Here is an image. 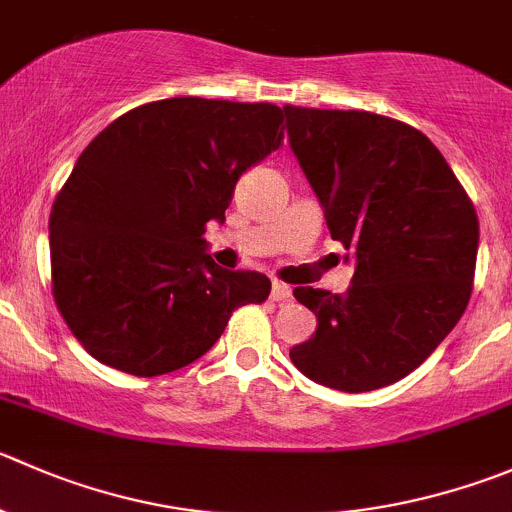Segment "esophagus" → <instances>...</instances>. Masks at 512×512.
<instances>
[{"label":"esophagus","instance_id":"34e87169","mask_svg":"<svg viewBox=\"0 0 512 512\" xmlns=\"http://www.w3.org/2000/svg\"><path fill=\"white\" fill-rule=\"evenodd\" d=\"M270 295H272V300H275V302H287L292 297V290L285 285V282H277L275 280V282H272V292H270Z\"/></svg>","mask_w":512,"mask_h":512}]
</instances>
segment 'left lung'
I'll list each match as a JSON object with an SVG mask.
<instances>
[{
    "mask_svg": "<svg viewBox=\"0 0 512 512\" xmlns=\"http://www.w3.org/2000/svg\"><path fill=\"white\" fill-rule=\"evenodd\" d=\"M290 147L355 262L342 295L295 287L317 330L290 350L325 388L367 393L403 380L468 307L478 215L438 147L398 119L287 104Z\"/></svg>",
    "mask_w": 512,
    "mask_h": 512,
    "instance_id": "8db88e82",
    "label": "left lung"
}]
</instances>
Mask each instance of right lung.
<instances>
[{
  "label": "right lung",
  "mask_w": 512,
  "mask_h": 512,
  "mask_svg": "<svg viewBox=\"0 0 512 512\" xmlns=\"http://www.w3.org/2000/svg\"><path fill=\"white\" fill-rule=\"evenodd\" d=\"M270 102L172 97L114 119L79 155L49 215L52 295L94 360L155 377L205 355L232 312L265 302L260 272L225 270L205 227L282 145Z\"/></svg>",
  "instance_id": "add662e5"
}]
</instances>
